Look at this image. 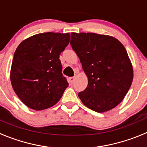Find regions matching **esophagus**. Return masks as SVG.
Listing matches in <instances>:
<instances>
[{
  "mask_svg": "<svg viewBox=\"0 0 147 147\" xmlns=\"http://www.w3.org/2000/svg\"><path fill=\"white\" fill-rule=\"evenodd\" d=\"M68 80H69L70 84H73V83H74V80H75V77H74V76H71V77H70Z\"/></svg>",
  "mask_w": 147,
  "mask_h": 147,
  "instance_id": "esophagus-1",
  "label": "esophagus"
}]
</instances>
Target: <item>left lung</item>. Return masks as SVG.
Instances as JSON below:
<instances>
[{
  "mask_svg": "<svg viewBox=\"0 0 147 147\" xmlns=\"http://www.w3.org/2000/svg\"><path fill=\"white\" fill-rule=\"evenodd\" d=\"M71 45L88 76L78 96L88 108L104 113L124 99L132 85L133 69L127 51L117 39L95 33H71Z\"/></svg>",
  "mask_w": 147,
  "mask_h": 147,
  "instance_id": "8db88e82",
  "label": "left lung"
}]
</instances>
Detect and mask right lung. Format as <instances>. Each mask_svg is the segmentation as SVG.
<instances>
[{
  "label": "right lung",
  "mask_w": 147,
  "mask_h": 147,
  "mask_svg": "<svg viewBox=\"0 0 147 147\" xmlns=\"http://www.w3.org/2000/svg\"><path fill=\"white\" fill-rule=\"evenodd\" d=\"M70 41L68 33L45 32L18 45L11 63L13 90L27 107L42 110L59 102L68 86L62 74L61 52Z\"/></svg>",
  "instance_id": "right-lung-1"
}]
</instances>
